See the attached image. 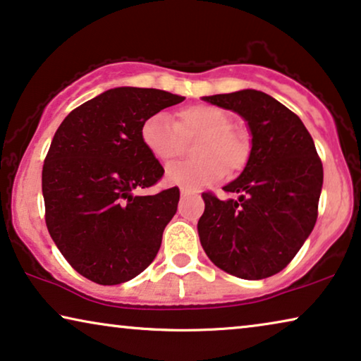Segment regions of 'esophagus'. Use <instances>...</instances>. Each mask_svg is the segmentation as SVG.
Instances as JSON below:
<instances>
[{
  "instance_id": "1",
  "label": "esophagus",
  "mask_w": 361,
  "mask_h": 361,
  "mask_svg": "<svg viewBox=\"0 0 361 361\" xmlns=\"http://www.w3.org/2000/svg\"><path fill=\"white\" fill-rule=\"evenodd\" d=\"M188 195H191V192L188 191V190H185V188H181V196L185 197V196H188Z\"/></svg>"
}]
</instances>
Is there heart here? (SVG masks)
Instances as JSON below:
<instances>
[{"label": "heart", "instance_id": "b5f03b06", "mask_svg": "<svg viewBox=\"0 0 361 361\" xmlns=\"http://www.w3.org/2000/svg\"><path fill=\"white\" fill-rule=\"evenodd\" d=\"M197 139L192 147L196 160L169 166L165 178L186 190H200L221 180L229 171L240 170L250 154L245 134L232 129V118L214 106H186L175 116V124L165 113L147 118L140 126V140L160 164H170L181 152L183 140Z\"/></svg>", "mask_w": 361, "mask_h": 361}]
</instances>
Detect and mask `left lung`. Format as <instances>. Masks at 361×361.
<instances>
[{"mask_svg":"<svg viewBox=\"0 0 361 361\" xmlns=\"http://www.w3.org/2000/svg\"><path fill=\"white\" fill-rule=\"evenodd\" d=\"M245 121L252 135L247 165L222 201L202 192L197 233L217 268L243 280L281 271L317 221L324 170L311 134L293 111L257 90L202 96Z\"/></svg>","mask_w":361,"mask_h":361,"instance_id":"8db88e82","label":"left lung"}]
</instances>
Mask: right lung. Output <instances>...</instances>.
I'll use <instances>...</instances> for the list:
<instances>
[{"mask_svg": "<svg viewBox=\"0 0 361 361\" xmlns=\"http://www.w3.org/2000/svg\"><path fill=\"white\" fill-rule=\"evenodd\" d=\"M183 99L119 86L73 109L55 132L42 169L45 224L65 260L88 280L126 283L159 253L180 190L137 195L164 176L142 144L140 126Z\"/></svg>", "mask_w": 361, "mask_h": 361, "instance_id": "add662e5", "label": "right lung"}]
</instances>
